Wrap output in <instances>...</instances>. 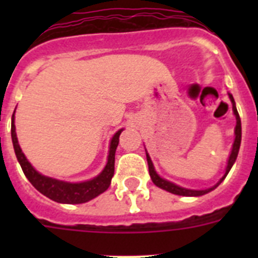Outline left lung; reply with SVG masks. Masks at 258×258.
<instances>
[{"mask_svg": "<svg viewBox=\"0 0 258 258\" xmlns=\"http://www.w3.org/2000/svg\"><path fill=\"white\" fill-rule=\"evenodd\" d=\"M230 97V101L232 103V111H234V115L236 117V126H235V141H234V145H232V150H231V154H230L229 157V161H227V166H226V172L223 174L222 178L217 182V183L214 184L213 187L211 188H207V190H188V188H183L181 186H177V184L172 183V182L166 181V179L161 178L160 175L157 174L156 170L154 168V164H152L151 159H150L149 154H146L147 156V164H149V173L151 175V179L155 184H156L157 187L163 188V190H166L168 192H172L175 194V195H181V197H202L204 194H208L209 191L214 190V188L217 187L218 184L223 181V179L226 178L227 173L230 172L231 169V166L234 165L235 163L236 157H238V152H239V147H240V142H241V122H240V117H239V113H238V109L235 107V101H234V98H232L231 94H229Z\"/></svg>", "mask_w": 258, "mask_h": 258, "instance_id": "1", "label": "left lung"}]
</instances>
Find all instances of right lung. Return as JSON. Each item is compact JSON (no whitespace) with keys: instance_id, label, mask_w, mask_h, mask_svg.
Segmentation results:
<instances>
[{"instance_id":"1","label":"right lung","mask_w":258,"mask_h":258,"mask_svg":"<svg viewBox=\"0 0 258 258\" xmlns=\"http://www.w3.org/2000/svg\"><path fill=\"white\" fill-rule=\"evenodd\" d=\"M122 129L117 132L111 140L108 152V160H107L104 169L99 175L90 181L80 182V183H71V182L59 181V179L50 178L46 175H42L31 165L27 157L22 152L19 143H18L17 133H15V125H14V113L11 117V140H13L15 155L22 166L23 173L26 174L28 181L33 184L36 190L40 191L42 195L56 203L63 204H81L89 200L94 199L95 197L101 195L107 190L111 184V179L115 173V152L118 145V137L121 134Z\"/></svg>"}]
</instances>
